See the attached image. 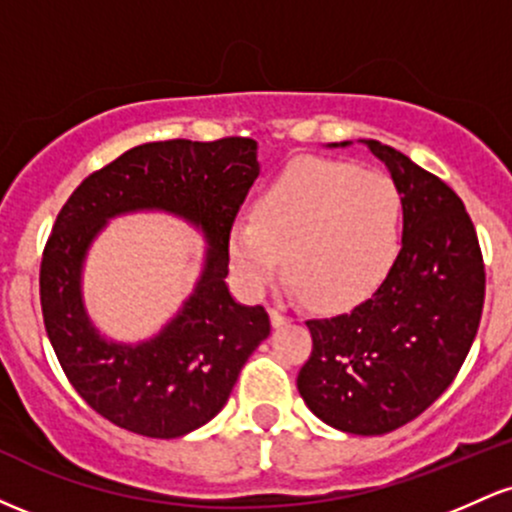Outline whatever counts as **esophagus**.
<instances>
[{
	"instance_id": "1",
	"label": "esophagus",
	"mask_w": 512,
	"mask_h": 512,
	"mask_svg": "<svg viewBox=\"0 0 512 512\" xmlns=\"http://www.w3.org/2000/svg\"><path fill=\"white\" fill-rule=\"evenodd\" d=\"M272 325L274 327H281V325H286V322H291L293 317L289 315V313H284V310H279V308H272Z\"/></svg>"
}]
</instances>
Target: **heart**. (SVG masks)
<instances>
[{
	"label": "heart",
	"instance_id": "obj_1",
	"mask_svg": "<svg viewBox=\"0 0 512 512\" xmlns=\"http://www.w3.org/2000/svg\"><path fill=\"white\" fill-rule=\"evenodd\" d=\"M402 236V195L385 173L334 161L286 168L264 190L255 219L233 223L228 250L243 284L260 291L279 274L303 303L344 310L383 284Z\"/></svg>",
	"mask_w": 512,
	"mask_h": 512
}]
</instances>
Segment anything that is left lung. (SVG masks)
<instances>
[{"label": "left lung", "mask_w": 512, "mask_h": 512, "mask_svg": "<svg viewBox=\"0 0 512 512\" xmlns=\"http://www.w3.org/2000/svg\"><path fill=\"white\" fill-rule=\"evenodd\" d=\"M366 146L402 195V250L366 303L305 322L313 351L296 385L325 424L383 436L416 419L455 380L477 337L486 272L455 190L392 146L375 139Z\"/></svg>", "instance_id": "obj_1"}]
</instances>
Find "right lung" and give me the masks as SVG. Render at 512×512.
Wrapping results in <instances>:
<instances>
[{
  "label": "right lung",
  "mask_w": 512,
  "mask_h": 512,
  "mask_svg": "<svg viewBox=\"0 0 512 512\" xmlns=\"http://www.w3.org/2000/svg\"><path fill=\"white\" fill-rule=\"evenodd\" d=\"M257 175L255 139L151 142L88 175L57 214L40 262L45 332L74 390L115 426L146 438H180L204 426L269 337L267 310L236 303L226 286L228 238ZM142 208L170 210L202 227L208 262L196 293L158 338L115 345L87 320L80 264L105 220Z\"/></svg>",
  "instance_id": "obj_1"
}]
</instances>
